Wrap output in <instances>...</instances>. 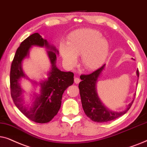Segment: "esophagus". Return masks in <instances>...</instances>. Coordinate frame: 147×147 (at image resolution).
Returning <instances> with one entry per match:
<instances>
[{
  "label": "esophagus",
  "instance_id": "obj_1",
  "mask_svg": "<svg viewBox=\"0 0 147 147\" xmlns=\"http://www.w3.org/2000/svg\"><path fill=\"white\" fill-rule=\"evenodd\" d=\"M74 81H75V83H76V84H79V83H80V81H81V80H80L79 78H75V80H74Z\"/></svg>",
  "mask_w": 147,
  "mask_h": 147
}]
</instances>
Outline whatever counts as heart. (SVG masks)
I'll return each instance as SVG.
<instances>
[{"label":"heart","instance_id":"heart-1","mask_svg":"<svg viewBox=\"0 0 147 147\" xmlns=\"http://www.w3.org/2000/svg\"><path fill=\"white\" fill-rule=\"evenodd\" d=\"M109 44L99 31L85 29L72 35L67 46H60L62 58L69 67L77 62V56H81V62L86 69L95 70L101 67L108 54Z\"/></svg>","mask_w":147,"mask_h":147}]
</instances>
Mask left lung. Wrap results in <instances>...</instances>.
Segmentation results:
<instances>
[{"instance_id": "left-lung-1", "label": "left lung", "mask_w": 147, "mask_h": 147, "mask_svg": "<svg viewBox=\"0 0 147 147\" xmlns=\"http://www.w3.org/2000/svg\"><path fill=\"white\" fill-rule=\"evenodd\" d=\"M104 68L105 64H103L89 75H82L80 77L82 81L79 85L83 110L88 118L96 122H106L118 118L128 111L134 101L133 100L129 103L125 110L119 112L111 111L103 104L97 95L96 84ZM136 75L139 77L138 70H136Z\"/></svg>"}]
</instances>
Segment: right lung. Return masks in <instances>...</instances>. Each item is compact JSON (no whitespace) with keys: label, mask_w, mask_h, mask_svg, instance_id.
I'll use <instances>...</instances> for the list:
<instances>
[{"label":"right lung","mask_w":147,"mask_h":147,"mask_svg":"<svg viewBox=\"0 0 147 147\" xmlns=\"http://www.w3.org/2000/svg\"><path fill=\"white\" fill-rule=\"evenodd\" d=\"M33 45L45 46L50 49L51 51L48 52L52 66L48 74V79L40 83V93L35 94L31 106L27 107L22 102V90L19 81L21 78L26 77L22 69V62L28 55L29 50ZM56 54H58V51L55 47L50 46L38 33H35L21 42L11 64L10 72L11 97L19 111L34 122L44 124L52 120L61 106L64 91L74 83L73 72L61 71L56 67Z\"/></svg>","instance_id":"obj_1"}]
</instances>
